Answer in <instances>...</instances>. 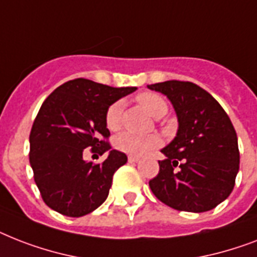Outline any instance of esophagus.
<instances>
[{
    "instance_id": "34e87169",
    "label": "esophagus",
    "mask_w": 257,
    "mask_h": 257,
    "mask_svg": "<svg viewBox=\"0 0 257 257\" xmlns=\"http://www.w3.org/2000/svg\"><path fill=\"white\" fill-rule=\"evenodd\" d=\"M139 161H141V159H139L138 157H133V155L128 157V162H130V163H138Z\"/></svg>"
}]
</instances>
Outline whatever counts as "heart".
Returning a JSON list of instances; mask_svg holds the SVG:
<instances>
[{
    "label": "heart",
    "instance_id": "b5f03b06",
    "mask_svg": "<svg viewBox=\"0 0 257 257\" xmlns=\"http://www.w3.org/2000/svg\"><path fill=\"white\" fill-rule=\"evenodd\" d=\"M137 102L154 118L166 115L168 106L161 95L155 93H141L137 95ZM122 102L112 103L106 111V126L111 131H116L122 126ZM161 141L157 135H138L134 133H122L115 139V147L120 151L134 157H142L159 146Z\"/></svg>",
    "mask_w": 257,
    "mask_h": 257
}]
</instances>
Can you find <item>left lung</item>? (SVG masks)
Returning <instances> with one entry per match:
<instances>
[{
	"label": "left lung",
	"mask_w": 257,
	"mask_h": 257,
	"mask_svg": "<svg viewBox=\"0 0 257 257\" xmlns=\"http://www.w3.org/2000/svg\"><path fill=\"white\" fill-rule=\"evenodd\" d=\"M167 96L178 116V133L161 151L159 174L150 188L174 210L206 212L232 192L239 171L237 137L231 119L210 93L192 82L147 85Z\"/></svg>",
	"instance_id": "left-lung-1"
}]
</instances>
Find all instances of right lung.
<instances>
[{
  "instance_id": "obj_1",
  "label": "right lung",
  "mask_w": 257,
  "mask_h": 257,
  "mask_svg": "<svg viewBox=\"0 0 257 257\" xmlns=\"http://www.w3.org/2000/svg\"><path fill=\"white\" fill-rule=\"evenodd\" d=\"M137 87H110L78 78L47 96L30 131L29 161L44 202L65 216L79 217L107 199L112 175L127 162L111 150L106 111ZM86 148L108 158L94 165L83 159Z\"/></svg>"
}]
</instances>
